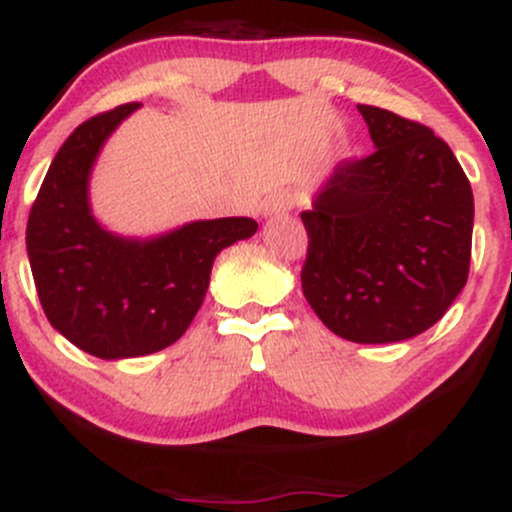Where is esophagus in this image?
<instances>
[{
    "mask_svg": "<svg viewBox=\"0 0 512 512\" xmlns=\"http://www.w3.org/2000/svg\"><path fill=\"white\" fill-rule=\"evenodd\" d=\"M293 209V195L289 190H281L269 199L267 214H286V211Z\"/></svg>",
    "mask_w": 512,
    "mask_h": 512,
    "instance_id": "esophagus-1",
    "label": "esophagus"
}]
</instances>
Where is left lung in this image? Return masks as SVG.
I'll use <instances>...</instances> for the list:
<instances>
[{"mask_svg":"<svg viewBox=\"0 0 512 512\" xmlns=\"http://www.w3.org/2000/svg\"><path fill=\"white\" fill-rule=\"evenodd\" d=\"M375 151L334 168L303 211L305 301L356 344L411 339L448 313L472 260L474 197L443 139L421 122L358 105Z\"/></svg>","mask_w":512,"mask_h":512,"instance_id":"8db88e82","label":"left lung"}]
</instances>
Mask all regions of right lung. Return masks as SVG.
Masks as SVG:
<instances>
[{"label":"right lung","instance_id":"right-lung-1","mask_svg":"<svg viewBox=\"0 0 512 512\" xmlns=\"http://www.w3.org/2000/svg\"><path fill=\"white\" fill-rule=\"evenodd\" d=\"M137 105L81 122L57 151L28 214L26 248L45 317L98 358L146 356L178 342L204 301L214 257L257 231V221L231 216L137 243L98 226L88 211V170L105 137Z\"/></svg>","mask_w":512,"mask_h":512}]
</instances>
